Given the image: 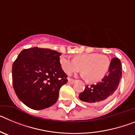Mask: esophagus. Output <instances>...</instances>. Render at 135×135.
Segmentation results:
<instances>
[{
    "instance_id": "34e87169",
    "label": "esophagus",
    "mask_w": 135,
    "mask_h": 135,
    "mask_svg": "<svg viewBox=\"0 0 135 135\" xmlns=\"http://www.w3.org/2000/svg\"><path fill=\"white\" fill-rule=\"evenodd\" d=\"M75 81H76L75 80L71 79V78H68V82L69 83H70V84H74V83L75 82Z\"/></svg>"
}]
</instances>
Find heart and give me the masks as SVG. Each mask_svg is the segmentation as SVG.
<instances>
[{"instance_id": "obj_1", "label": "heart", "mask_w": 135, "mask_h": 135, "mask_svg": "<svg viewBox=\"0 0 135 135\" xmlns=\"http://www.w3.org/2000/svg\"><path fill=\"white\" fill-rule=\"evenodd\" d=\"M59 64L62 70L67 74L82 70V76L90 82H99L104 78L109 71L110 60L105 55L97 53H82L76 55L73 59L61 56Z\"/></svg>"}]
</instances>
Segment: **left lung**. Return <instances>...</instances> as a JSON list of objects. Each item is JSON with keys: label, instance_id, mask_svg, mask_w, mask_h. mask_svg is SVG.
<instances>
[{"label": "left lung", "instance_id": "8db88e82", "mask_svg": "<svg viewBox=\"0 0 135 135\" xmlns=\"http://www.w3.org/2000/svg\"><path fill=\"white\" fill-rule=\"evenodd\" d=\"M121 78V61L118 58L114 57L111 60L108 74L102 81L96 84L86 86L84 91L80 93L79 99L95 105L105 104L115 95Z\"/></svg>", "mask_w": 135, "mask_h": 135}]
</instances>
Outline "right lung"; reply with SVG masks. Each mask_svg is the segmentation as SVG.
Here are the masks:
<instances>
[{"mask_svg":"<svg viewBox=\"0 0 135 135\" xmlns=\"http://www.w3.org/2000/svg\"><path fill=\"white\" fill-rule=\"evenodd\" d=\"M61 54L54 50L34 47L23 50L14 61V90L28 108L40 110L57 102L59 89L68 82V76L59 64Z\"/></svg>","mask_w":135,"mask_h":135,"instance_id":"obj_1","label":"right lung"}]
</instances>
